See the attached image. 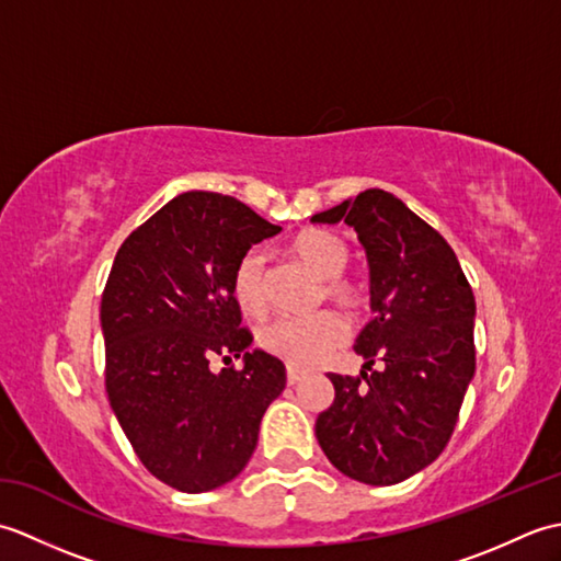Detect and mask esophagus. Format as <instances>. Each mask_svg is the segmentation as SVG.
<instances>
[{
  "instance_id": "1",
  "label": "esophagus",
  "mask_w": 561,
  "mask_h": 561,
  "mask_svg": "<svg viewBox=\"0 0 561 561\" xmlns=\"http://www.w3.org/2000/svg\"><path fill=\"white\" fill-rule=\"evenodd\" d=\"M301 371H299V368H294V366H287V383L289 386H294V383H299V380H301Z\"/></svg>"
}]
</instances>
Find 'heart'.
Instances as JSON below:
<instances>
[{
  "label": "heart",
  "instance_id": "obj_1",
  "mask_svg": "<svg viewBox=\"0 0 561 561\" xmlns=\"http://www.w3.org/2000/svg\"><path fill=\"white\" fill-rule=\"evenodd\" d=\"M289 255L323 279L320 299H330L347 311H362L368 304V284L347 274L350 245L337 233L306 229L291 238ZM231 291L241 311L260 318L267 311V282L262 257L255 250L238 260L231 277ZM347 340V323L335 311H320L311 318H279L260 330V344L267 354L294 368L318 364L323 356Z\"/></svg>",
  "mask_w": 561,
  "mask_h": 561
}]
</instances>
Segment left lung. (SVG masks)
Segmentation results:
<instances>
[{
  "label": "left lung",
  "mask_w": 561,
  "mask_h": 561,
  "mask_svg": "<svg viewBox=\"0 0 561 561\" xmlns=\"http://www.w3.org/2000/svg\"><path fill=\"white\" fill-rule=\"evenodd\" d=\"M354 226L371 270L374 320L354 350L362 376L328 374L335 400L316 436L347 478L388 486L432 465L474 376V296L446 238L386 190L311 221Z\"/></svg>",
  "instance_id": "1"
}]
</instances>
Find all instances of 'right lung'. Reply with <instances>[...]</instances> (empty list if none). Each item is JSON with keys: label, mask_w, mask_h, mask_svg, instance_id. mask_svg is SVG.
Returning a JSON list of instances; mask_svg holds the SVG:
<instances>
[{"label": "right lung", "mask_w": 561, "mask_h": 561, "mask_svg": "<svg viewBox=\"0 0 561 561\" xmlns=\"http://www.w3.org/2000/svg\"><path fill=\"white\" fill-rule=\"evenodd\" d=\"M243 202L183 193L125 238L105 282V392L141 465L187 494L231 482L257 446L262 414L287 386L277 356L245 352L231 277L279 233ZM214 355L244 368L211 375Z\"/></svg>", "instance_id": "right-lung-1"}]
</instances>
